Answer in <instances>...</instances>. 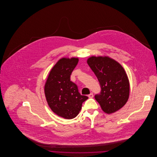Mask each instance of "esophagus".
<instances>
[{
	"label": "esophagus",
	"instance_id": "1",
	"mask_svg": "<svg viewBox=\"0 0 157 157\" xmlns=\"http://www.w3.org/2000/svg\"><path fill=\"white\" fill-rule=\"evenodd\" d=\"M93 97H94V95H93L92 93H90V94L88 95V97L90 98H93Z\"/></svg>",
	"mask_w": 157,
	"mask_h": 157
}]
</instances>
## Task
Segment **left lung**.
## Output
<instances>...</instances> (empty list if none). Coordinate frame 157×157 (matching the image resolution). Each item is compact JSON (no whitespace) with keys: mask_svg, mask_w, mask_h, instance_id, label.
I'll return each instance as SVG.
<instances>
[{"mask_svg":"<svg viewBox=\"0 0 157 157\" xmlns=\"http://www.w3.org/2000/svg\"><path fill=\"white\" fill-rule=\"evenodd\" d=\"M87 63L99 82L101 92L95 98L104 112L112 113L127 103L129 83L127 74L118 62L108 57L90 58Z\"/></svg>","mask_w":157,"mask_h":157,"instance_id":"8db88e82","label":"left lung"}]
</instances>
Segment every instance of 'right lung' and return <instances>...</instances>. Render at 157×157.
Returning <instances> with one entry per match:
<instances>
[{
    "instance_id": "obj_1",
    "label": "right lung",
    "mask_w": 157,
    "mask_h": 157,
    "mask_svg": "<svg viewBox=\"0 0 157 157\" xmlns=\"http://www.w3.org/2000/svg\"><path fill=\"white\" fill-rule=\"evenodd\" d=\"M78 58H62L51 71L45 85V97L53 112L65 119L75 118L88 97L81 95L76 84L70 80Z\"/></svg>"
}]
</instances>
